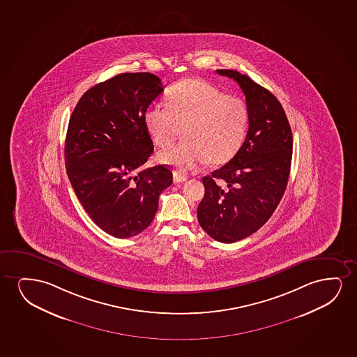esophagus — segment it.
Instances as JSON below:
<instances>
[{
	"instance_id": "34e87169",
	"label": "esophagus",
	"mask_w": 357,
	"mask_h": 357,
	"mask_svg": "<svg viewBox=\"0 0 357 357\" xmlns=\"http://www.w3.org/2000/svg\"><path fill=\"white\" fill-rule=\"evenodd\" d=\"M186 179H188V176H181L179 173H174V174H173V181H174V183H183V181H185Z\"/></svg>"
}]
</instances>
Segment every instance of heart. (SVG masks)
<instances>
[{
  "label": "heart",
  "mask_w": 357,
  "mask_h": 357,
  "mask_svg": "<svg viewBox=\"0 0 357 357\" xmlns=\"http://www.w3.org/2000/svg\"><path fill=\"white\" fill-rule=\"evenodd\" d=\"M168 105L153 102L145 111L152 140L162 147L176 140L183 126L185 140L158 153V160L191 172L210 162L222 165L239 151L249 127V109L236 96L200 80L185 79L168 90Z\"/></svg>",
  "instance_id": "b5f03b06"
}]
</instances>
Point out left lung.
Returning <instances> with one entry per match:
<instances>
[{
  "label": "left lung",
  "mask_w": 357,
  "mask_h": 357,
  "mask_svg": "<svg viewBox=\"0 0 357 357\" xmlns=\"http://www.w3.org/2000/svg\"><path fill=\"white\" fill-rule=\"evenodd\" d=\"M217 73L239 84L249 109V130L239 151L227 165L202 178L205 196L197 207L201 228L230 244L248 238L273 215L288 184L293 134L273 93L246 74Z\"/></svg>",
  "instance_id": "obj_1"
}]
</instances>
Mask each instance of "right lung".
<instances>
[{
    "label": "right lung",
    "mask_w": 357,
    "mask_h": 357,
    "mask_svg": "<svg viewBox=\"0 0 357 357\" xmlns=\"http://www.w3.org/2000/svg\"><path fill=\"white\" fill-rule=\"evenodd\" d=\"M162 91L155 74H118L89 89L69 119V181L93 223L114 238L146 229L173 183L166 166L142 168L153 151L145 111Z\"/></svg>",
    "instance_id": "obj_1"
}]
</instances>
